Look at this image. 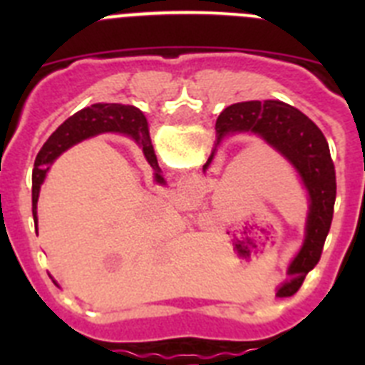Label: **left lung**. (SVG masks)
Returning a JSON list of instances; mask_svg holds the SVG:
<instances>
[{
    "label": "left lung",
    "mask_w": 365,
    "mask_h": 365,
    "mask_svg": "<svg viewBox=\"0 0 365 365\" xmlns=\"http://www.w3.org/2000/svg\"><path fill=\"white\" fill-rule=\"evenodd\" d=\"M219 146L222 138L234 133H254L285 157L294 166L309 193V214L305 241L289 265L291 282L283 283L278 296L298 292L303 279L320 261L322 248L331 228L336 199V175L329 144L320 128L299 109L279 100H248L228 106L215 122ZM215 148L202 170L210 166Z\"/></svg>",
    "instance_id": "left-lung-1"
}]
</instances>
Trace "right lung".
I'll return each instance as SVG.
<instances>
[{
	"label": "right lung",
	"instance_id": "add662e5",
	"mask_svg": "<svg viewBox=\"0 0 365 365\" xmlns=\"http://www.w3.org/2000/svg\"><path fill=\"white\" fill-rule=\"evenodd\" d=\"M108 131H117V133L131 135L140 146L148 163L155 170V179L157 182H164L160 177L159 164L155 157L153 146H151L150 133H148V122L143 111L133 106L122 104H93L91 108H86L82 111L74 113L73 117L67 118L56 131L49 137V140L43 144L34 163V172H32V215L34 222L38 225L36 205L40 197V186L45 179V173L49 170V164L56 159L58 155L63 153L67 148L80 143L87 137H95L98 133H108Z\"/></svg>",
	"mask_w": 365,
	"mask_h": 365
}]
</instances>
